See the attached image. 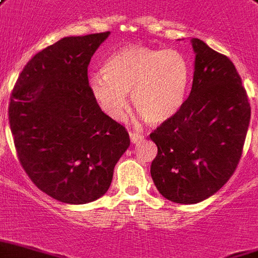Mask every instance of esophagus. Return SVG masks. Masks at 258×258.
<instances>
[{"mask_svg":"<svg viewBox=\"0 0 258 258\" xmlns=\"http://www.w3.org/2000/svg\"><path fill=\"white\" fill-rule=\"evenodd\" d=\"M130 139H131V142H133V143H138V142H141V141H142L143 135H142V134L134 133V131H131V133H130Z\"/></svg>","mask_w":258,"mask_h":258,"instance_id":"obj_1","label":"esophagus"}]
</instances>
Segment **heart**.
<instances>
[{
    "mask_svg": "<svg viewBox=\"0 0 258 258\" xmlns=\"http://www.w3.org/2000/svg\"><path fill=\"white\" fill-rule=\"evenodd\" d=\"M188 60L176 50L127 46L111 54L104 73L89 77L90 92L107 115L119 119L131 104L149 124L169 120L180 111L189 85Z\"/></svg>",
    "mask_w": 258,
    "mask_h": 258,
    "instance_id": "heart-1",
    "label": "heart"
}]
</instances>
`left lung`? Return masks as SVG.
I'll list each match as a JSON object with an SVG mask.
<instances>
[{"instance_id": "1", "label": "left lung", "mask_w": 258, "mask_h": 258, "mask_svg": "<svg viewBox=\"0 0 258 258\" xmlns=\"http://www.w3.org/2000/svg\"><path fill=\"white\" fill-rule=\"evenodd\" d=\"M189 97L150 134L158 153L150 173L165 199L195 204L218 192L238 166L250 104L237 69L200 39Z\"/></svg>"}]
</instances>
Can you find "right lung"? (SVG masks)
I'll list each match as a JSON object with an SVG mask.
<instances>
[{
  "label": "right lung",
  "instance_id": "right-lung-1",
  "mask_svg": "<svg viewBox=\"0 0 258 258\" xmlns=\"http://www.w3.org/2000/svg\"><path fill=\"white\" fill-rule=\"evenodd\" d=\"M108 35L69 36L46 47L12 90L8 115L20 164L62 203L101 198L130 146L127 130L101 111L88 80L90 59Z\"/></svg>",
  "mask_w": 258,
  "mask_h": 258
}]
</instances>
